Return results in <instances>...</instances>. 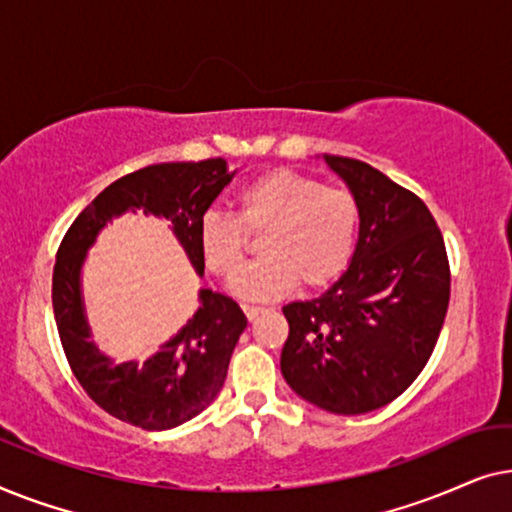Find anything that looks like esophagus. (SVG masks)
Wrapping results in <instances>:
<instances>
[{"label": "esophagus", "mask_w": 512, "mask_h": 512, "mask_svg": "<svg viewBox=\"0 0 512 512\" xmlns=\"http://www.w3.org/2000/svg\"><path fill=\"white\" fill-rule=\"evenodd\" d=\"M242 310H244V314H247V319H249V321H254V319L258 317V314H263V312H265L263 307H256V305H244Z\"/></svg>", "instance_id": "34e87169"}]
</instances>
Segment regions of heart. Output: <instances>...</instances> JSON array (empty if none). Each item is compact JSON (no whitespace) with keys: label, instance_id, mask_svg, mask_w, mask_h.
<instances>
[{"label":"heart","instance_id":"b5f03b06","mask_svg":"<svg viewBox=\"0 0 512 512\" xmlns=\"http://www.w3.org/2000/svg\"><path fill=\"white\" fill-rule=\"evenodd\" d=\"M237 219L221 209L200 216L198 249L214 275L233 277L244 261L249 233L261 261L233 282L237 296L268 300L291 291L298 279L310 289L333 282L347 268L359 233V202L342 186H321L291 170H270L247 181L235 195Z\"/></svg>","mask_w":512,"mask_h":512}]
</instances>
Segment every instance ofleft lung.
Returning a JSON list of instances; mask_svg holds the SVG:
<instances>
[{
  "label": "left lung",
  "instance_id": "8db88e82",
  "mask_svg": "<svg viewBox=\"0 0 512 512\" xmlns=\"http://www.w3.org/2000/svg\"><path fill=\"white\" fill-rule=\"evenodd\" d=\"M359 202V242L319 298L284 305L282 375L300 398L363 415L403 394L436 347L450 263L429 207L368 163L324 156Z\"/></svg>",
  "mask_w": 512,
  "mask_h": 512
}]
</instances>
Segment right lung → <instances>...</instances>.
Wrapping results in <instances>:
<instances>
[{
  "mask_svg": "<svg viewBox=\"0 0 512 512\" xmlns=\"http://www.w3.org/2000/svg\"><path fill=\"white\" fill-rule=\"evenodd\" d=\"M233 174L223 158L149 165L104 188L62 237L53 268V312L62 349L86 394L121 422L165 431L200 415L223 387L247 317L233 298L200 289L198 310L156 354L144 363H116L90 340L81 293L88 249L111 219L144 212L170 221L188 261L202 275L205 261L195 230Z\"/></svg>",
  "mask_w": 512,
  "mask_h": 512,
  "instance_id": "right-lung-1",
  "label": "right lung"
}]
</instances>
